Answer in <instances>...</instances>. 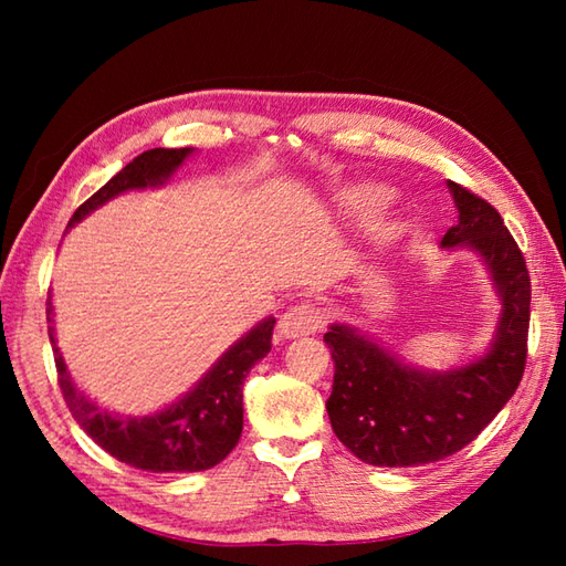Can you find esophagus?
<instances>
[{
	"instance_id": "1",
	"label": "esophagus",
	"mask_w": 566,
	"mask_h": 566,
	"mask_svg": "<svg viewBox=\"0 0 566 566\" xmlns=\"http://www.w3.org/2000/svg\"><path fill=\"white\" fill-rule=\"evenodd\" d=\"M323 323L321 308L314 304H298L294 308L286 311V314L280 318V333L282 338H302V335H314Z\"/></svg>"
}]
</instances>
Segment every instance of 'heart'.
Instances as JSON below:
<instances>
[{
	"label": "heart",
	"mask_w": 566,
	"mask_h": 566,
	"mask_svg": "<svg viewBox=\"0 0 566 566\" xmlns=\"http://www.w3.org/2000/svg\"><path fill=\"white\" fill-rule=\"evenodd\" d=\"M394 199V191L381 182H355L345 187L338 197L340 209L350 216H371L387 209Z\"/></svg>",
	"instance_id": "b5f03b06"
}]
</instances>
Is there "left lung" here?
I'll list each match as a JSON object with an SVG mask.
<instances>
[{"label":"left lung","mask_w":566,"mask_h":566,"mask_svg":"<svg viewBox=\"0 0 566 566\" xmlns=\"http://www.w3.org/2000/svg\"><path fill=\"white\" fill-rule=\"evenodd\" d=\"M457 223L440 248L472 250L499 298V318L484 353L444 369L406 363L350 323H331L323 340L335 375L326 401L333 432L375 467H420L460 452L503 406L523 377L531 276L499 211L448 179Z\"/></svg>","instance_id":"8db88e82"}]
</instances>
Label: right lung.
Segmentation results:
<instances>
[{"mask_svg":"<svg viewBox=\"0 0 566 566\" xmlns=\"http://www.w3.org/2000/svg\"><path fill=\"white\" fill-rule=\"evenodd\" d=\"M195 148H153L130 160L97 195L72 213L67 228L126 191L160 189L170 185ZM48 335L55 353L57 381L67 408L87 436L116 457L143 472H203L231 452L243 432V381L248 371L272 350L274 316L262 318L228 347L216 363L179 399L146 416H122L104 411L99 403L77 389L55 338V308L45 304Z\"/></svg>","mask_w":566,"mask_h":566,"instance_id":"1","label":"right lung"}]
</instances>
